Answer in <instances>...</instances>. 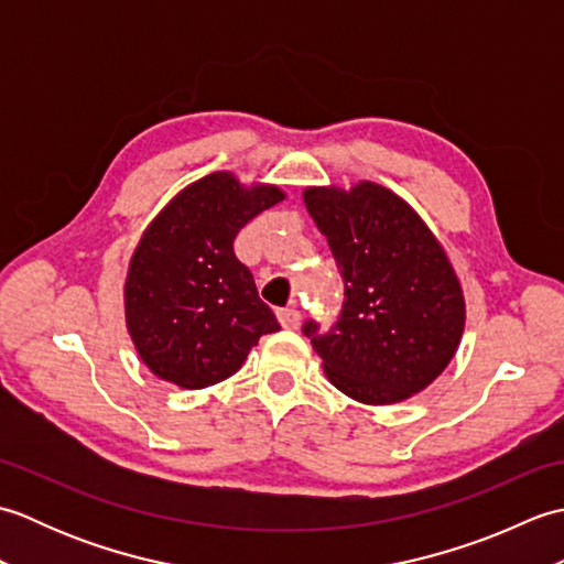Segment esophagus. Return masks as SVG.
I'll return each instance as SVG.
<instances>
[{"instance_id":"34e87169","label":"esophagus","mask_w":564,"mask_h":564,"mask_svg":"<svg viewBox=\"0 0 564 564\" xmlns=\"http://www.w3.org/2000/svg\"><path fill=\"white\" fill-rule=\"evenodd\" d=\"M275 315H279V322H281L283 329H297V325H301V313H297V310H293V307L279 310Z\"/></svg>"}]
</instances>
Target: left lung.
I'll list each match as a JSON object with an SVG mask.
<instances>
[{
	"instance_id": "1",
	"label": "left lung",
	"mask_w": 564,
	"mask_h": 564,
	"mask_svg": "<svg viewBox=\"0 0 564 564\" xmlns=\"http://www.w3.org/2000/svg\"><path fill=\"white\" fill-rule=\"evenodd\" d=\"M303 200L327 237L344 279L337 325L305 334L329 382L361 404L410 400L434 382L458 351L465 295L458 273L429 225L376 182L305 186Z\"/></svg>"
}]
</instances>
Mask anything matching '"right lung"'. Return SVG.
<instances>
[{"label":"right lung","instance_id":"obj_1","mask_svg":"<svg viewBox=\"0 0 564 564\" xmlns=\"http://www.w3.org/2000/svg\"><path fill=\"white\" fill-rule=\"evenodd\" d=\"M285 191L210 172L154 215L128 261L126 329L154 376L203 390L235 376L263 334L279 332L251 271L235 257L237 232Z\"/></svg>","mask_w":564,"mask_h":564}]
</instances>
